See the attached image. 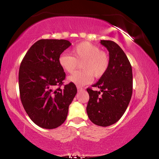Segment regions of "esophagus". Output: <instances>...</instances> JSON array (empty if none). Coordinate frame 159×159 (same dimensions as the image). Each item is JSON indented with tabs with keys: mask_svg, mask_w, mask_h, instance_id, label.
<instances>
[{
	"mask_svg": "<svg viewBox=\"0 0 159 159\" xmlns=\"http://www.w3.org/2000/svg\"><path fill=\"white\" fill-rule=\"evenodd\" d=\"M77 90H78V91H80V90H83V88H82L80 86H77Z\"/></svg>",
	"mask_w": 159,
	"mask_h": 159,
	"instance_id": "obj_1",
	"label": "esophagus"
}]
</instances>
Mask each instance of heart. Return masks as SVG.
I'll list each match as a JSON object with an SVG mask.
<instances>
[{"label":"heart","mask_w":159,"mask_h":159,"mask_svg":"<svg viewBox=\"0 0 159 159\" xmlns=\"http://www.w3.org/2000/svg\"><path fill=\"white\" fill-rule=\"evenodd\" d=\"M71 55L63 53L58 58L60 66L67 73L71 74L80 63L81 71H76L69 76V82L77 85H85L93 81V76L99 78L108 70L109 58L97 45L89 42L76 45L71 50Z\"/></svg>","instance_id":"obj_1"}]
</instances>
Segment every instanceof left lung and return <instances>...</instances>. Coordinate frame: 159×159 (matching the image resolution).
<instances>
[{"instance_id":"8db88e82","label":"left lung","mask_w":159,"mask_h":159,"mask_svg":"<svg viewBox=\"0 0 159 159\" xmlns=\"http://www.w3.org/2000/svg\"><path fill=\"white\" fill-rule=\"evenodd\" d=\"M100 43L109 51L108 70L93 87L87 88L89 94L86 111L90 120L99 126L116 123L124 114L133 93V71L127 56L117 43L101 40Z\"/></svg>"}]
</instances>
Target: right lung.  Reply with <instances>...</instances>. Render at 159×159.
<instances>
[{
    "label": "right lung",
    "instance_id": "right-lung-1",
    "mask_svg": "<svg viewBox=\"0 0 159 159\" xmlns=\"http://www.w3.org/2000/svg\"><path fill=\"white\" fill-rule=\"evenodd\" d=\"M71 45L63 39L39 40L29 48L21 62V102L32 121L41 128L53 129L62 124L76 95L74 83L60 88L66 74L58 58Z\"/></svg>",
    "mask_w": 159,
    "mask_h": 159
}]
</instances>
